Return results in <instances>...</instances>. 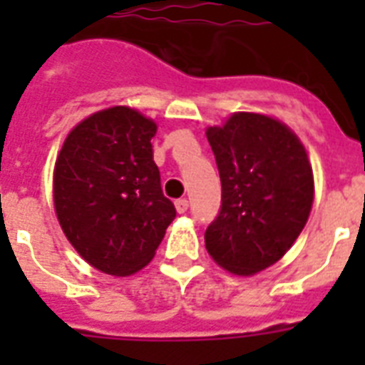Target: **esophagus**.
I'll return each mask as SVG.
<instances>
[{
    "mask_svg": "<svg viewBox=\"0 0 365 365\" xmlns=\"http://www.w3.org/2000/svg\"><path fill=\"white\" fill-rule=\"evenodd\" d=\"M174 205H176L178 214H183V212H187V208H189V200H187V199H178L176 202H174Z\"/></svg>",
    "mask_w": 365,
    "mask_h": 365,
    "instance_id": "34e87169",
    "label": "esophagus"
}]
</instances>
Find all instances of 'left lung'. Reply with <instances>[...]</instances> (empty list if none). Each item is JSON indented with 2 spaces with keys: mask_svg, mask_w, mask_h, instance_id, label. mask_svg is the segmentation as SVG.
<instances>
[{
  "mask_svg": "<svg viewBox=\"0 0 365 365\" xmlns=\"http://www.w3.org/2000/svg\"><path fill=\"white\" fill-rule=\"evenodd\" d=\"M206 138L222 180V208L205 242L217 265L239 277L282 257L305 227L314 199L299 138L277 119L235 113Z\"/></svg>",
  "mask_w": 365,
  "mask_h": 365,
  "instance_id": "obj_1",
  "label": "left lung"
}]
</instances>
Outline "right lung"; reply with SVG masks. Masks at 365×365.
Listing matches in <instances>:
<instances>
[{
    "mask_svg": "<svg viewBox=\"0 0 365 365\" xmlns=\"http://www.w3.org/2000/svg\"><path fill=\"white\" fill-rule=\"evenodd\" d=\"M157 125L115 106L68 134L54 165V210L66 239L98 271L126 277L153 259L176 208L160 189Z\"/></svg>",
    "mask_w": 365,
    "mask_h": 365,
    "instance_id": "right-lung-1",
    "label": "right lung"
}]
</instances>
